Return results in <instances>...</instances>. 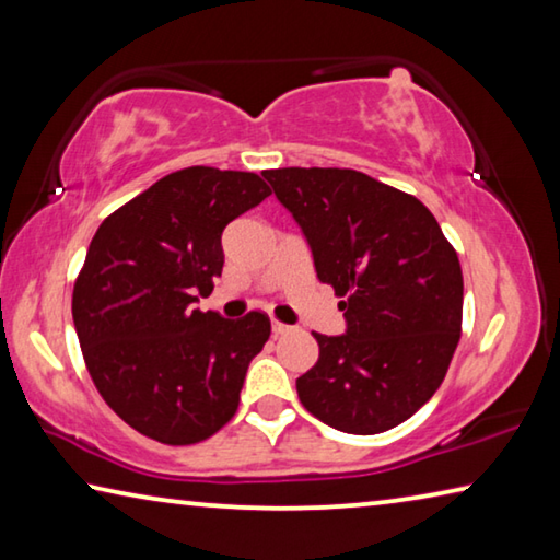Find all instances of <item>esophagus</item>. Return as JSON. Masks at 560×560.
<instances>
[{
    "label": "esophagus",
    "mask_w": 560,
    "mask_h": 560,
    "mask_svg": "<svg viewBox=\"0 0 560 560\" xmlns=\"http://www.w3.org/2000/svg\"><path fill=\"white\" fill-rule=\"evenodd\" d=\"M289 330H291V326L281 324V320H271V334L273 336H283V334H289Z\"/></svg>",
    "instance_id": "1"
}]
</instances>
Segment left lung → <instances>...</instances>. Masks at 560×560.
Here are the masks:
<instances>
[{
    "instance_id": "left-lung-1",
    "label": "left lung",
    "mask_w": 560,
    "mask_h": 560,
    "mask_svg": "<svg viewBox=\"0 0 560 560\" xmlns=\"http://www.w3.org/2000/svg\"><path fill=\"white\" fill-rule=\"evenodd\" d=\"M346 316L314 334L318 360L296 381L306 410L348 434H377L438 393L462 336L454 246L417 197L348 167L264 170Z\"/></svg>"
}]
</instances>
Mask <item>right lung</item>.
Here are the masks:
<instances>
[{"label":"right lung","mask_w":560,"mask_h":560,"mask_svg":"<svg viewBox=\"0 0 560 560\" xmlns=\"http://www.w3.org/2000/svg\"><path fill=\"white\" fill-rule=\"evenodd\" d=\"M271 189L257 173L185 167L108 214L73 283L91 381L132 430L163 444L220 432L271 334L261 311L222 318L192 303L222 273V232Z\"/></svg>","instance_id":"1"}]
</instances>
